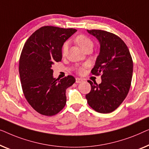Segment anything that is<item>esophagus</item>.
I'll return each instance as SVG.
<instances>
[{"label":"esophagus","mask_w":149,"mask_h":149,"mask_svg":"<svg viewBox=\"0 0 149 149\" xmlns=\"http://www.w3.org/2000/svg\"><path fill=\"white\" fill-rule=\"evenodd\" d=\"M83 81V79H81V78H76L75 79V82L76 83H81V82H82Z\"/></svg>","instance_id":"1"}]
</instances>
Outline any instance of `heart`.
I'll list each match as a JSON object with an SVG mask.
<instances>
[{
  "label": "heart",
  "mask_w": 149,
  "mask_h": 149,
  "mask_svg": "<svg viewBox=\"0 0 149 149\" xmlns=\"http://www.w3.org/2000/svg\"><path fill=\"white\" fill-rule=\"evenodd\" d=\"M75 42L81 48V49H83L84 51L86 49V48L89 47H93V42L89 38L86 36L85 35H78L75 38ZM68 49V44H65L63 47L62 49V54L63 55H65ZM77 71L79 73H82L84 72L83 68H79L77 69Z\"/></svg>",
  "instance_id": "heart-1"
}]
</instances>
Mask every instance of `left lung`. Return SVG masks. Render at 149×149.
Returning a JSON list of instances; mask_svg holds the SVG:
<instances>
[{"label": "left lung", "instance_id": "obj_1", "mask_svg": "<svg viewBox=\"0 0 149 149\" xmlns=\"http://www.w3.org/2000/svg\"><path fill=\"white\" fill-rule=\"evenodd\" d=\"M98 40L100 53L91 71L101 74V83L88 80L91 91L86 95L91 107L100 113L116 110L126 97L130 88L133 61L124 42L114 33L100 30H87Z\"/></svg>", "mask_w": 149, "mask_h": 149}]
</instances>
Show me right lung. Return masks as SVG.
I'll return each instance as SVG.
<instances>
[{
    "instance_id": "right-lung-1",
    "label": "right lung",
    "mask_w": 149,
    "mask_h": 149,
    "mask_svg": "<svg viewBox=\"0 0 149 149\" xmlns=\"http://www.w3.org/2000/svg\"><path fill=\"white\" fill-rule=\"evenodd\" d=\"M76 32L73 28L42 27L23 48L19 66L23 92L33 109L44 116H54L63 109L66 89L75 81L72 75L60 81L54 78L52 67L61 61L63 45Z\"/></svg>"
}]
</instances>
